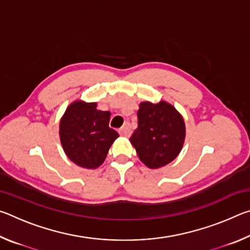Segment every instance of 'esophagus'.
Listing matches in <instances>:
<instances>
[{
    "mask_svg": "<svg viewBox=\"0 0 250 250\" xmlns=\"http://www.w3.org/2000/svg\"><path fill=\"white\" fill-rule=\"evenodd\" d=\"M119 133L121 135H124V137H129L131 134V130H130V126L128 124H125L122 128L119 130Z\"/></svg>",
    "mask_w": 250,
    "mask_h": 250,
    "instance_id": "1",
    "label": "esophagus"
}]
</instances>
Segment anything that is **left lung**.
Returning <instances> with one entry per match:
<instances>
[{
    "instance_id": "8db88e82",
    "label": "left lung",
    "mask_w": 250,
    "mask_h": 250,
    "mask_svg": "<svg viewBox=\"0 0 250 250\" xmlns=\"http://www.w3.org/2000/svg\"><path fill=\"white\" fill-rule=\"evenodd\" d=\"M185 125L172 104L142 103L138 111V129L130 141L139 159L150 168H158L172 162L182 150Z\"/></svg>"
}]
</instances>
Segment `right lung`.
I'll use <instances>...</instances> for the list:
<instances>
[{
    "label": "right lung",
    "mask_w": 250,
    "mask_h": 250,
    "mask_svg": "<svg viewBox=\"0 0 250 250\" xmlns=\"http://www.w3.org/2000/svg\"><path fill=\"white\" fill-rule=\"evenodd\" d=\"M110 113L96 104L76 101L67 108L59 125L62 146L77 166L96 168L104 163L113 141L119 137L109 126Z\"/></svg>",
    "instance_id": "add662e5"
}]
</instances>
